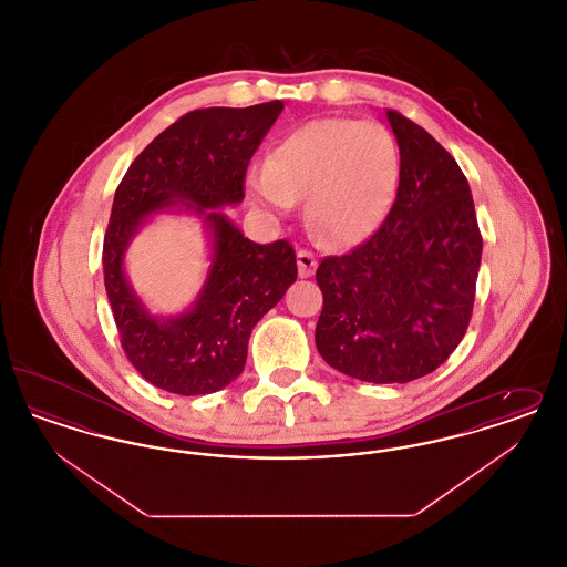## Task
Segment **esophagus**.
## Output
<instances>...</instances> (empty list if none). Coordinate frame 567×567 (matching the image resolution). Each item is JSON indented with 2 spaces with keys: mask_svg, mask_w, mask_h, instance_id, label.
Masks as SVG:
<instances>
[{
  "mask_svg": "<svg viewBox=\"0 0 567 567\" xmlns=\"http://www.w3.org/2000/svg\"><path fill=\"white\" fill-rule=\"evenodd\" d=\"M317 257L310 250H297V268H299V276L308 278L317 270Z\"/></svg>",
  "mask_w": 567,
  "mask_h": 567,
  "instance_id": "1",
  "label": "esophagus"
}]
</instances>
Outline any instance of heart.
<instances>
[{"mask_svg": "<svg viewBox=\"0 0 567 567\" xmlns=\"http://www.w3.org/2000/svg\"><path fill=\"white\" fill-rule=\"evenodd\" d=\"M398 172L395 142L380 123L315 118L280 137L246 183L257 204L280 215L306 197L308 227L327 244L351 246L389 213Z\"/></svg>", "mask_w": 567, "mask_h": 567, "instance_id": "b5f03b06", "label": "heart"}]
</instances>
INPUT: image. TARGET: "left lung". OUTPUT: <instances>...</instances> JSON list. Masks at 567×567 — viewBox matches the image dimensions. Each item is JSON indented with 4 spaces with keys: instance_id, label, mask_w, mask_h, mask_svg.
Instances as JSON below:
<instances>
[{
    "instance_id": "8db88e82",
    "label": "left lung",
    "mask_w": 567,
    "mask_h": 567,
    "mask_svg": "<svg viewBox=\"0 0 567 567\" xmlns=\"http://www.w3.org/2000/svg\"><path fill=\"white\" fill-rule=\"evenodd\" d=\"M400 146V185L384 223L349 255L324 257L315 342L347 377L389 384L432 374L470 324L483 238L453 155L384 110Z\"/></svg>"
}]
</instances>
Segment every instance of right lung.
<instances>
[{
    "label": "right lung",
    "mask_w": 567,
    "mask_h": 567,
    "mask_svg": "<svg viewBox=\"0 0 567 567\" xmlns=\"http://www.w3.org/2000/svg\"><path fill=\"white\" fill-rule=\"evenodd\" d=\"M285 104L193 110L157 135L114 193L104 238V285L123 351L151 384L176 395H208L243 374L252 327L296 282L287 240L257 244L223 213L244 199L250 157ZM159 212L199 215L212 236V268L194 306L157 318L134 296L124 252Z\"/></svg>",
    "instance_id": "add662e5"
}]
</instances>
